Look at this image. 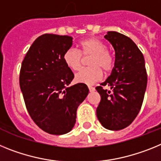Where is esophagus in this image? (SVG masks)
<instances>
[{
    "label": "esophagus",
    "mask_w": 161,
    "mask_h": 161,
    "mask_svg": "<svg viewBox=\"0 0 161 161\" xmlns=\"http://www.w3.org/2000/svg\"><path fill=\"white\" fill-rule=\"evenodd\" d=\"M88 88H89V91H90V92H94L95 91V88L92 86H88Z\"/></svg>",
    "instance_id": "34e87169"
}]
</instances>
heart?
Masks as SVG:
<instances>
[{"mask_svg": "<svg viewBox=\"0 0 161 161\" xmlns=\"http://www.w3.org/2000/svg\"><path fill=\"white\" fill-rule=\"evenodd\" d=\"M79 52L70 47L65 52L63 61L66 66L73 71H77L82 65V56H92L88 61L89 68L81 69L75 75V81L87 85L94 84L103 77L104 70L108 73L114 66V60L107 52V46L100 40L88 38L79 42Z\"/></svg>", "mask_w": 161, "mask_h": 161, "instance_id": "b5f03b06", "label": "heart"}]
</instances>
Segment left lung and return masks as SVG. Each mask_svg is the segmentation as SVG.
<instances>
[{
	"label": "left lung",
	"instance_id": "left-lung-1",
	"mask_svg": "<svg viewBox=\"0 0 161 161\" xmlns=\"http://www.w3.org/2000/svg\"><path fill=\"white\" fill-rule=\"evenodd\" d=\"M104 38L115 51L111 75L96 89L101 100L96 116L101 125L110 130L130 125L142 107L147 75L143 55L132 40L117 31H108ZM110 86L112 92L103 88Z\"/></svg>",
	"mask_w": 161,
	"mask_h": 161
}]
</instances>
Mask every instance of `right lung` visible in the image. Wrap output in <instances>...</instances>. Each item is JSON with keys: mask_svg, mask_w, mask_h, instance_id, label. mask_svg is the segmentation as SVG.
Returning a JSON list of instances; mask_svg holds the SVG:
<instances>
[{"mask_svg": "<svg viewBox=\"0 0 161 161\" xmlns=\"http://www.w3.org/2000/svg\"><path fill=\"white\" fill-rule=\"evenodd\" d=\"M72 44L70 36L42 35L33 42L21 66L19 84L26 109L36 125L51 135L73 129L78 107L89 92L84 83L69 86L75 75L63 55Z\"/></svg>", "mask_w": 161, "mask_h": 161, "instance_id": "1", "label": "right lung"}]
</instances>
